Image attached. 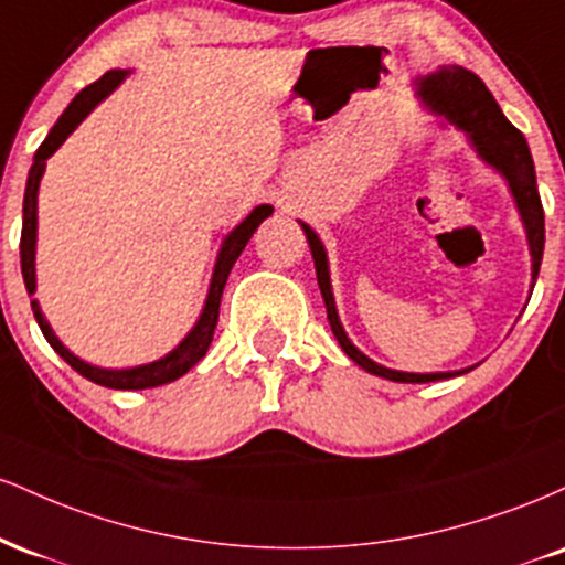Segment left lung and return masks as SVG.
<instances>
[{"instance_id":"8db88e82","label":"left lung","mask_w":565,"mask_h":565,"mask_svg":"<svg viewBox=\"0 0 565 565\" xmlns=\"http://www.w3.org/2000/svg\"><path fill=\"white\" fill-rule=\"evenodd\" d=\"M417 87V97L423 100V106L430 114L444 116L449 125L462 129L468 135L470 146L476 148L478 157L486 164L494 167V170L508 180L512 199H515L518 215L523 220V228H526L529 238V252H531V287L536 284L542 265V252H544V210L540 191H536V172H534V159H531L529 142L523 138L521 129H515L508 121V116L502 114V108L497 106L494 95L486 89V84L478 79L476 74L462 66H444L436 74H427L423 79L414 82ZM302 225L305 238H308L310 252H313L316 263V278H319V289L327 305V319L329 327L340 342V348L345 350L348 359H353L361 369H366L369 374H377V377L393 380V382H436V380H449L457 374L470 372H430V374H414V372H395V369L374 364L369 355L361 353L353 342L348 340L345 329H342L340 316H337V305L332 295V281H329V260L327 249H323L321 238L316 236V231L310 225Z\"/></svg>"}]
</instances>
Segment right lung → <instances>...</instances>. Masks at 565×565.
I'll use <instances>...</instances> for the list:
<instances>
[{"label":"right lung","mask_w":565,"mask_h":565,"mask_svg":"<svg viewBox=\"0 0 565 565\" xmlns=\"http://www.w3.org/2000/svg\"><path fill=\"white\" fill-rule=\"evenodd\" d=\"M127 74L129 71H121V68L106 71L100 79L89 84V87H84L82 93L68 103L66 111L61 114V119L55 121V127L50 129V135L44 138L42 146H39V151L34 153V164H31L29 180H25L23 231H21V270H23V281H25V289H29V295H34L36 291V193H39V180H42L44 167H47V159L53 157L57 148L63 146V140H66L68 135L74 132L84 119H87V114L93 111L97 103L106 100V97L127 79ZM270 215H274V206L270 204L255 206V210L246 215L244 223H238L236 228L225 236L215 263V274H212V281H210V291H206L204 310H201L196 327H193L191 332L185 334V340L180 342L172 353H167L164 359L151 361V364H142V366H132V369H100V366L87 364V361H82L79 355L71 353V350L57 340L53 327H50L47 319H44L39 302L31 300V310H34L39 329H42V334L47 337V342L53 345L55 353L61 355L74 372H79L82 377L95 382V385L114 387V391H146V387H159V385H167V382L183 377L188 369L196 366L206 355V350H210L212 334H215V327H217L220 300H223V289H225V281H228L233 263L238 260V255L244 252V246L252 238V233L257 231V225Z\"/></svg>","instance_id":"add662e5"}]
</instances>
